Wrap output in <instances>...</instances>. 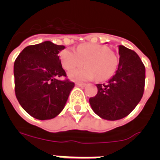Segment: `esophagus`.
I'll return each mask as SVG.
<instances>
[{
	"label": "esophagus",
	"mask_w": 160,
	"mask_h": 160,
	"mask_svg": "<svg viewBox=\"0 0 160 160\" xmlns=\"http://www.w3.org/2000/svg\"><path fill=\"white\" fill-rule=\"evenodd\" d=\"M76 85H77L78 87H84L87 86L86 83H82V82H77L76 83Z\"/></svg>",
	"instance_id": "esophagus-1"
}]
</instances>
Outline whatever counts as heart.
<instances>
[{"label": "heart", "instance_id": "heart-1", "mask_svg": "<svg viewBox=\"0 0 160 160\" xmlns=\"http://www.w3.org/2000/svg\"><path fill=\"white\" fill-rule=\"evenodd\" d=\"M63 68L70 70L83 64L85 67L70 70L69 78L74 81H87L97 77L105 81L113 76L118 66V58L113 50L103 45L84 43L78 46L75 51L65 49L60 53Z\"/></svg>", "mask_w": 160, "mask_h": 160}]
</instances>
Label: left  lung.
<instances>
[{"mask_svg":"<svg viewBox=\"0 0 160 160\" xmlns=\"http://www.w3.org/2000/svg\"><path fill=\"white\" fill-rule=\"evenodd\" d=\"M119 64L107 83L97 84L98 94L90 98L93 111L101 118L118 120L128 116L143 95L145 66L138 55L119 46Z\"/></svg>","mask_w":160,"mask_h":160,"instance_id":"8db88e82","label":"left lung"}]
</instances>
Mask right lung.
Segmentation results:
<instances>
[{
    "mask_svg": "<svg viewBox=\"0 0 160 160\" xmlns=\"http://www.w3.org/2000/svg\"><path fill=\"white\" fill-rule=\"evenodd\" d=\"M65 49L51 42L25 47L15 60V94L20 105L40 120L56 117L64 108L74 83L66 77L58 53Z\"/></svg>",
    "mask_w": 160,
    "mask_h": 160,
    "instance_id": "1",
    "label": "right lung"
}]
</instances>
